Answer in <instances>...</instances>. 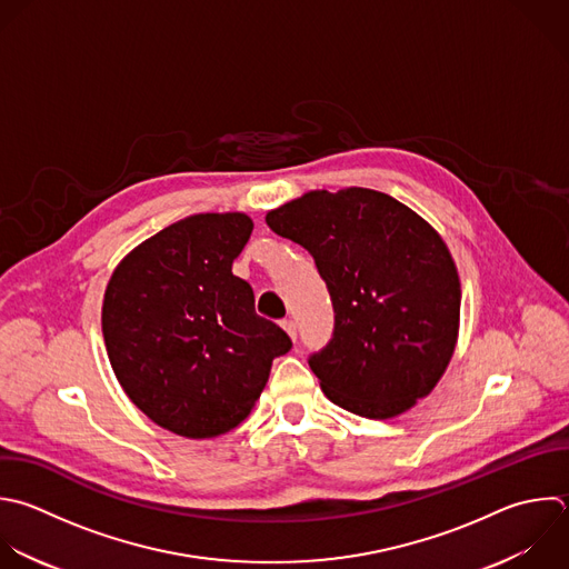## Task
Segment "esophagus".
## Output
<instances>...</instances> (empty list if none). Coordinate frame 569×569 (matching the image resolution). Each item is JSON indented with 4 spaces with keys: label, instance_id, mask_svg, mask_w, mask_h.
<instances>
[{
    "label": "esophagus",
    "instance_id": "obj_1",
    "mask_svg": "<svg viewBox=\"0 0 569 569\" xmlns=\"http://www.w3.org/2000/svg\"><path fill=\"white\" fill-rule=\"evenodd\" d=\"M282 329L289 333V338L296 342V322L293 320H282Z\"/></svg>",
    "mask_w": 569,
    "mask_h": 569
}]
</instances>
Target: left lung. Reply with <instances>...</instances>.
<instances>
[{"label": "left lung", "mask_w": 569, "mask_h": 569, "mask_svg": "<svg viewBox=\"0 0 569 569\" xmlns=\"http://www.w3.org/2000/svg\"><path fill=\"white\" fill-rule=\"evenodd\" d=\"M273 233L305 247L336 325L309 356L325 396L365 418H393L445 373L460 318V280L442 238L387 193L309 191L267 213Z\"/></svg>", "instance_id": "1"}]
</instances>
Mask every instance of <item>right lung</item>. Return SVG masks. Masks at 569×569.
<instances>
[{
  "mask_svg": "<svg viewBox=\"0 0 569 569\" xmlns=\"http://www.w3.org/2000/svg\"><path fill=\"white\" fill-rule=\"evenodd\" d=\"M251 231L244 213L189 216L136 247L109 280L102 333L111 367L133 405L178 436L238 427L273 358L291 349L231 271Z\"/></svg>",
  "mask_w": 569,
  "mask_h": 569,
  "instance_id": "1",
  "label": "right lung"
}]
</instances>
